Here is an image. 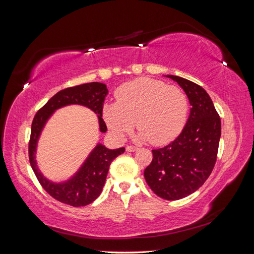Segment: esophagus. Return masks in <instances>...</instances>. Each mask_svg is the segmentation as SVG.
Listing matches in <instances>:
<instances>
[{"label": "esophagus", "instance_id": "esophagus-1", "mask_svg": "<svg viewBox=\"0 0 254 254\" xmlns=\"http://www.w3.org/2000/svg\"><path fill=\"white\" fill-rule=\"evenodd\" d=\"M136 150H137V147H135V146H127V147H126V151L133 152V151H136Z\"/></svg>", "mask_w": 254, "mask_h": 254}]
</instances>
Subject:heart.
<instances>
[{"label": "heart", "mask_w": 254, "mask_h": 254, "mask_svg": "<svg viewBox=\"0 0 254 254\" xmlns=\"http://www.w3.org/2000/svg\"><path fill=\"white\" fill-rule=\"evenodd\" d=\"M189 101L184 92L163 81L140 78L117 92V102L103 106V118L118 137H124L134 126L140 137L152 145L175 140L186 125Z\"/></svg>", "instance_id": "b5f03b06"}]
</instances>
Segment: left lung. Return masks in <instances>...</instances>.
<instances>
[{"label": "left lung", "mask_w": 254, "mask_h": 254, "mask_svg": "<svg viewBox=\"0 0 254 254\" xmlns=\"http://www.w3.org/2000/svg\"><path fill=\"white\" fill-rule=\"evenodd\" d=\"M184 90L191 106L182 132L162 148L152 150L144 177L153 193L178 200L194 193L211 175L216 162L221 122L206 91L197 83L165 75Z\"/></svg>", "instance_id": "8db88e82"}]
</instances>
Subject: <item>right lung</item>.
Here are the masks:
<instances>
[{
  "mask_svg": "<svg viewBox=\"0 0 254 254\" xmlns=\"http://www.w3.org/2000/svg\"><path fill=\"white\" fill-rule=\"evenodd\" d=\"M108 89L102 82H89L59 91L35 115L28 145L29 162L42 188L56 200L72 205L83 206L93 202L102 193L112 161L125 151L124 147L109 149L98 143L84 160L79 170L70 179L64 182H53L39 171L36 161L37 145L40 134L49 119L57 109L68 105H80L97 114L99 130L107 131L103 120V106Z\"/></svg>",
  "mask_w": 254,
  "mask_h": 254,
  "instance_id": "add662e5",
  "label": "right lung"
}]
</instances>
